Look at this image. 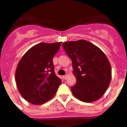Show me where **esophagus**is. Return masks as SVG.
Segmentation results:
<instances>
[{
	"label": "esophagus",
	"instance_id": "esophagus-1",
	"mask_svg": "<svg viewBox=\"0 0 127 127\" xmlns=\"http://www.w3.org/2000/svg\"><path fill=\"white\" fill-rule=\"evenodd\" d=\"M63 77L64 80H66V79L68 78V75H64V76Z\"/></svg>",
	"mask_w": 127,
	"mask_h": 127
}]
</instances>
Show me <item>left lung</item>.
Masks as SVG:
<instances>
[{
  "mask_svg": "<svg viewBox=\"0 0 127 127\" xmlns=\"http://www.w3.org/2000/svg\"><path fill=\"white\" fill-rule=\"evenodd\" d=\"M63 47L71 58L76 84L73 95L80 101L93 102L103 95L112 79V68L103 52L84 39L64 42Z\"/></svg>",
  "mask_w": 127,
  "mask_h": 127,
  "instance_id": "1",
  "label": "left lung"
}]
</instances>
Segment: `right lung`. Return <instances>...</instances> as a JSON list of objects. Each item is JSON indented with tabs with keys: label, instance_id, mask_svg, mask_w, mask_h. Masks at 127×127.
<instances>
[{
	"label": "right lung",
	"instance_id": "right-lung-1",
	"mask_svg": "<svg viewBox=\"0 0 127 127\" xmlns=\"http://www.w3.org/2000/svg\"><path fill=\"white\" fill-rule=\"evenodd\" d=\"M62 42L40 43L22 57L15 71V82L23 98L34 105H41L55 95L62 83L54 70L53 58Z\"/></svg>",
	"mask_w": 127,
	"mask_h": 127
}]
</instances>
